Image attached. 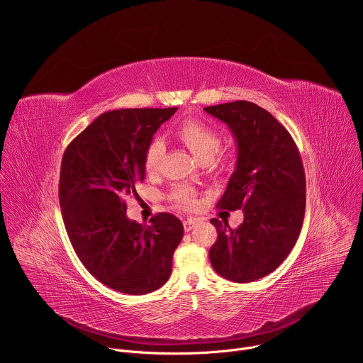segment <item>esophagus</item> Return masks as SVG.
I'll return each mask as SVG.
<instances>
[{
    "label": "esophagus",
    "mask_w": 363,
    "mask_h": 363,
    "mask_svg": "<svg viewBox=\"0 0 363 363\" xmlns=\"http://www.w3.org/2000/svg\"><path fill=\"white\" fill-rule=\"evenodd\" d=\"M195 224H196V220H195V218H188V220H185V221H184V228H185V231L189 233V231L194 228Z\"/></svg>",
    "instance_id": "obj_1"
}]
</instances>
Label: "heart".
Masks as SVG:
<instances>
[{"label":"heart","mask_w":363,"mask_h":363,"mask_svg":"<svg viewBox=\"0 0 363 363\" xmlns=\"http://www.w3.org/2000/svg\"><path fill=\"white\" fill-rule=\"evenodd\" d=\"M175 136L194 153L196 160L210 161L216 153H218L220 162H228L233 160V150L223 149L220 150L221 135L220 132L198 118H186L175 128ZM165 146L160 139H153L145 149L143 155V167L147 174H157L161 168L164 158ZM171 201L181 206V208L192 210L196 206V198L192 188L185 185H178L172 189L169 195Z\"/></svg>","instance_id":"obj_1"}]
</instances>
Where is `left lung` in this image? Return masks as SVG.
I'll return each mask as SVG.
<instances>
[{
	"label": "left lung",
	"mask_w": 363,
	"mask_h": 363,
	"mask_svg": "<svg viewBox=\"0 0 363 363\" xmlns=\"http://www.w3.org/2000/svg\"><path fill=\"white\" fill-rule=\"evenodd\" d=\"M233 130L238 160L217 208L244 213L231 228L213 218L217 241L213 269L224 279L250 283L274 272L294 247L306 210L301 157L289 130L266 109L247 100L205 108Z\"/></svg>",
	"instance_id": "obj_1"
}]
</instances>
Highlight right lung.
I'll return each mask as SVG.
<instances>
[{"instance_id": "1", "label": "right lung", "mask_w": 363, "mask_h": 363, "mask_svg": "<svg viewBox=\"0 0 363 363\" xmlns=\"http://www.w3.org/2000/svg\"><path fill=\"white\" fill-rule=\"evenodd\" d=\"M178 108L121 109L100 115L66 147L59 199L69 240L87 272L126 294L167 283L184 225L169 213L140 225L126 217L128 195L145 179L143 155Z\"/></svg>"}]
</instances>
